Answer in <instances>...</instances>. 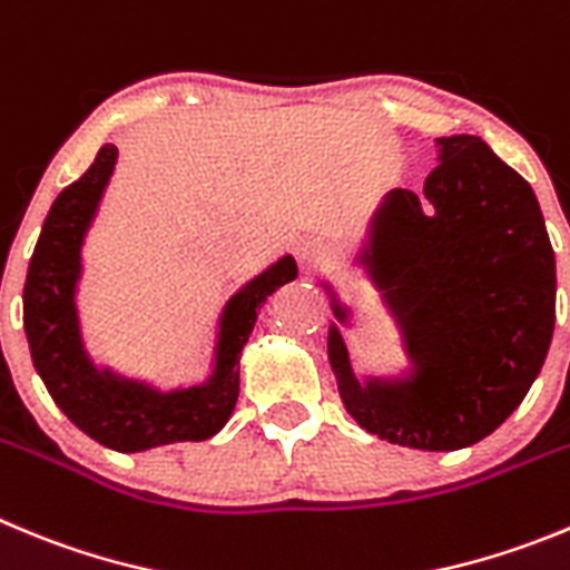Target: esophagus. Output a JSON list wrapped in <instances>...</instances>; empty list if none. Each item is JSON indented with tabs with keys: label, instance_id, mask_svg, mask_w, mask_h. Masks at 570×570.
<instances>
[{
	"label": "esophagus",
	"instance_id": "34e87169",
	"mask_svg": "<svg viewBox=\"0 0 570 570\" xmlns=\"http://www.w3.org/2000/svg\"><path fill=\"white\" fill-rule=\"evenodd\" d=\"M325 259H327V250L322 248V245L307 243L305 248H302V265H305V268H316V265H322Z\"/></svg>",
	"mask_w": 570,
	"mask_h": 570
}]
</instances>
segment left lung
Returning <instances> with one entry per match:
<instances>
[{"instance_id": "left-lung-1", "label": "left lung", "mask_w": 570, "mask_h": 570, "mask_svg": "<svg viewBox=\"0 0 570 570\" xmlns=\"http://www.w3.org/2000/svg\"><path fill=\"white\" fill-rule=\"evenodd\" d=\"M362 259L404 331L412 375L358 384L338 327L327 356L370 435L452 452L520 406L554 336L557 265L529 183L474 135L438 138L424 191L393 189ZM336 320L347 311L333 299Z\"/></svg>"}]
</instances>
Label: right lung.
Instances as JSON below:
<instances>
[{
    "mask_svg": "<svg viewBox=\"0 0 570 570\" xmlns=\"http://www.w3.org/2000/svg\"><path fill=\"white\" fill-rule=\"evenodd\" d=\"M118 146L104 144L96 160L50 206L24 282V333L36 373L59 410L92 441L115 452H144L177 441H206L232 417L239 395V353L257 307L296 279L294 257H282L228 299L217 338V364L206 384L158 393L112 370H98L81 344L76 282L81 245L115 169Z\"/></svg>",
    "mask_w": 570,
    "mask_h": 570,
    "instance_id": "right-lung-1",
    "label": "right lung"
}]
</instances>
